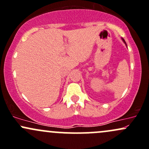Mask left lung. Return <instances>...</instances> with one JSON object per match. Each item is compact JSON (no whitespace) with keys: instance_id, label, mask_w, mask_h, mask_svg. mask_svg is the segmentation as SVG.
I'll return each instance as SVG.
<instances>
[{"instance_id":"1","label":"left lung","mask_w":149,"mask_h":149,"mask_svg":"<svg viewBox=\"0 0 149 149\" xmlns=\"http://www.w3.org/2000/svg\"><path fill=\"white\" fill-rule=\"evenodd\" d=\"M122 40H123V41H124V42H125V41H124V39H122ZM125 43H126V42H125Z\"/></svg>"}]
</instances>
